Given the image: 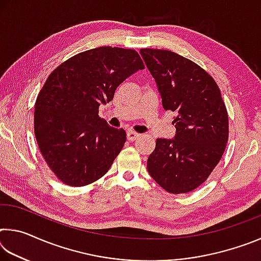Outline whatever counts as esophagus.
I'll return each instance as SVG.
<instances>
[{"mask_svg": "<svg viewBox=\"0 0 261 261\" xmlns=\"http://www.w3.org/2000/svg\"><path fill=\"white\" fill-rule=\"evenodd\" d=\"M139 134H137V132H135V131H129L126 134V138H127V140L129 141H134V140H136L137 138H139Z\"/></svg>", "mask_w": 261, "mask_h": 261, "instance_id": "1", "label": "esophagus"}]
</instances>
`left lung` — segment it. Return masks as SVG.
Returning a JSON list of instances; mask_svg holds the SVG:
<instances>
[{
    "label": "left lung",
    "instance_id": "8db88e82",
    "mask_svg": "<svg viewBox=\"0 0 261 261\" xmlns=\"http://www.w3.org/2000/svg\"><path fill=\"white\" fill-rule=\"evenodd\" d=\"M155 79L162 107L175 113L174 139H156L147 170L167 192H191L210 177L229 137L226 105L213 77L191 60L166 49H140Z\"/></svg>",
    "mask_w": 261,
    "mask_h": 261
}]
</instances>
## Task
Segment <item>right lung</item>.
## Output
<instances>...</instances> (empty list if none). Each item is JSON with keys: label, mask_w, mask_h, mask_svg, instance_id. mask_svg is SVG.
Returning a JSON list of instances; mask_svg holds the SVG:
<instances>
[{"label": "right lung", "mask_w": 261, "mask_h": 261, "mask_svg": "<svg viewBox=\"0 0 261 261\" xmlns=\"http://www.w3.org/2000/svg\"><path fill=\"white\" fill-rule=\"evenodd\" d=\"M145 65L135 49L98 47L70 57L53 71L34 107V135L62 183L84 187L107 173L126 140L99 117L121 83Z\"/></svg>", "instance_id": "1"}]
</instances>
